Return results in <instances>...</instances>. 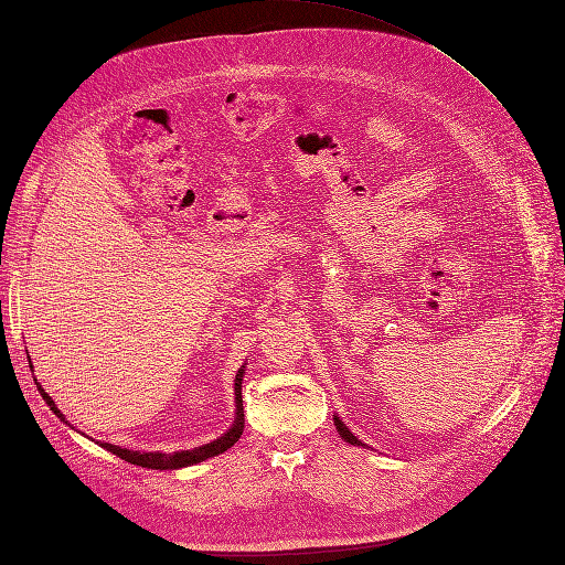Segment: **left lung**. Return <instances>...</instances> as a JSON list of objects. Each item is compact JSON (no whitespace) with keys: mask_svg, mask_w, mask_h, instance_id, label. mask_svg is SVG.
I'll return each instance as SVG.
<instances>
[{"mask_svg":"<svg viewBox=\"0 0 565 565\" xmlns=\"http://www.w3.org/2000/svg\"><path fill=\"white\" fill-rule=\"evenodd\" d=\"M334 426H337V431H339V436L341 438H344L347 443H351V446H365V443H361V440H358L349 429H347V424L344 422H341L337 415H334Z\"/></svg>","mask_w":565,"mask_h":565,"instance_id":"left-lung-1","label":"left lung"}]
</instances>
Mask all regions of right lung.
<instances>
[{
    "instance_id": "obj_1",
    "label": "right lung",
    "mask_w": 565,
    "mask_h": 565,
    "mask_svg": "<svg viewBox=\"0 0 565 565\" xmlns=\"http://www.w3.org/2000/svg\"><path fill=\"white\" fill-rule=\"evenodd\" d=\"M32 367V365H30ZM243 377H245V365L237 370V374H235V422H233V426L231 429L224 434V436H218L216 440H212V443H204V446H200V448H193V450H181V452H172V455H164V452H139V450H127V448H119V446H113V443H98L100 448H106L108 452H113V455H117L119 459H125V461H129V465H136V467H146V469H181V467H191V465H198V461H204V459H210V457H216V455H221V452H226L231 446H235L237 443V438L243 436V429H245V409H243ZM35 384H38V388H40V393H42V398L46 401V405L51 407V413H54L56 417H61L63 422H65V417H63V413L61 409L56 407V403L51 401V396L49 393L40 386V382L35 380ZM67 424V422H65Z\"/></svg>"
}]
</instances>
